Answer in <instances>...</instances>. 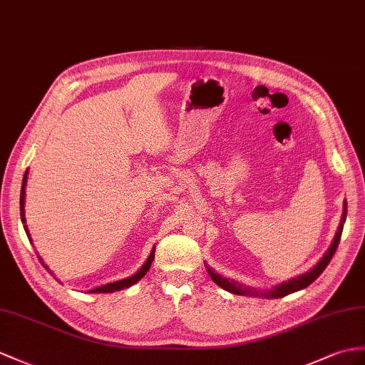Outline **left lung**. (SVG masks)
Returning <instances> with one entry per match:
<instances>
[{
	"label": "left lung",
	"mask_w": 365,
	"mask_h": 365,
	"mask_svg": "<svg viewBox=\"0 0 365 365\" xmlns=\"http://www.w3.org/2000/svg\"><path fill=\"white\" fill-rule=\"evenodd\" d=\"M345 218H346V201H344V212H342V217H341V223H339V227H337V232L333 238V242L330 245V247H328L327 252L324 254V257L321 260H319L313 268H311L309 271L304 272L302 275H297V277H292L287 282H282V283H277V285H274L271 289H255L252 287H246L243 285V283H240L237 280H229L226 277H223V275L217 274L215 271H213L210 266L206 264V269L210 275V279L217 283V285L220 288H223L229 292H232V294H238V296H254V297H264V299H279V297H285L288 294H291V292H296V291H300L304 289L307 287H309L311 283H313L319 275H321L324 272V269L328 266V263H330V260L333 259V255L337 250V245H339V240H341V235H342V229H344V223H345Z\"/></svg>",
	"instance_id": "8db88e82"
}]
</instances>
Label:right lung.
<instances>
[{
	"mask_svg": "<svg viewBox=\"0 0 365 365\" xmlns=\"http://www.w3.org/2000/svg\"><path fill=\"white\" fill-rule=\"evenodd\" d=\"M26 182H28V172L24 173V178H23V185H21V195H20V213H21V221H23V225H24V230H26V235H28V238H29V242L32 243V238H31V234H29V229H28V225H26V217H24V197H26ZM40 259V262H43L41 260V257H38ZM153 259H155V246H153V250H152V252H150V255H148V259L145 260V263L140 266L139 268V271L136 272V274H133V275H130V277H127V279H122V280H118V282H113V283H106V285H102V287H97V288H93V289H90L88 292H96V294H101V292H115V291H120V289H123V288H130V287H133L135 285V283H138L142 277H144V275L147 274V271L150 269V266H152V262H153ZM44 264V263H43ZM44 268H48L46 264H44ZM49 269V268H48ZM51 274H52V271H49ZM54 275V274H52Z\"/></svg>",
	"mask_w": 365,
	"mask_h": 365,
	"instance_id": "obj_1",
	"label": "right lung"
}]
</instances>
